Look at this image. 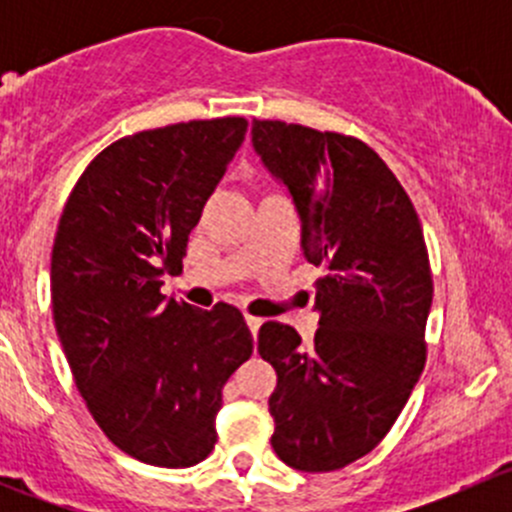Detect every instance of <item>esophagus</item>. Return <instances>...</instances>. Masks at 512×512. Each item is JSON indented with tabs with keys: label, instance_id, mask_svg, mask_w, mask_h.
Instances as JSON below:
<instances>
[{
	"label": "esophagus",
	"instance_id": "esophagus-1",
	"mask_svg": "<svg viewBox=\"0 0 512 512\" xmlns=\"http://www.w3.org/2000/svg\"><path fill=\"white\" fill-rule=\"evenodd\" d=\"M245 322H247V327H250L252 337H257V332H260V327H262V319L260 317H245Z\"/></svg>",
	"mask_w": 512,
	"mask_h": 512
}]
</instances>
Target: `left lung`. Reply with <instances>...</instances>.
Wrapping results in <instances>:
<instances>
[{
  "label": "left lung",
  "instance_id": "8db88e82",
  "mask_svg": "<svg viewBox=\"0 0 512 512\" xmlns=\"http://www.w3.org/2000/svg\"><path fill=\"white\" fill-rule=\"evenodd\" d=\"M252 148L302 223L319 327L302 342L265 322L257 352L277 371L272 448L307 473L339 471L389 433L426 364L433 282L418 215L366 143L285 121H252Z\"/></svg>",
  "mask_w": 512,
  "mask_h": 512
}]
</instances>
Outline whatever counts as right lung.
Returning <instances> with one entry per match:
<instances>
[{"mask_svg": "<svg viewBox=\"0 0 512 512\" xmlns=\"http://www.w3.org/2000/svg\"><path fill=\"white\" fill-rule=\"evenodd\" d=\"M245 133V118H213L111 143L56 230L51 307L76 389L101 431L151 466L188 468L213 451L225 381L252 354L240 309L160 294Z\"/></svg>", "mask_w": 512, "mask_h": 512, "instance_id": "1", "label": "right lung"}]
</instances>
